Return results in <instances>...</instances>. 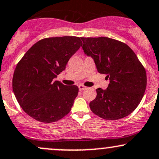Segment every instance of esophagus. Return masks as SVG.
Masks as SVG:
<instances>
[{"label":"esophagus","mask_w":159,"mask_h":159,"mask_svg":"<svg viewBox=\"0 0 159 159\" xmlns=\"http://www.w3.org/2000/svg\"><path fill=\"white\" fill-rule=\"evenodd\" d=\"M78 89H79V90H85L86 89V87H84V85H78Z\"/></svg>","instance_id":"34e87169"}]
</instances>
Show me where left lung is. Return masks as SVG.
<instances>
[{"label":"left lung","mask_w":159,"mask_h":159,"mask_svg":"<svg viewBox=\"0 0 159 159\" xmlns=\"http://www.w3.org/2000/svg\"><path fill=\"white\" fill-rule=\"evenodd\" d=\"M81 38L84 53L109 79L106 90H96L97 97L90 102L91 111L106 120L128 116L138 106L146 90L143 66L126 43L107 37Z\"/></svg>","instance_id":"8db88e82"}]
</instances>
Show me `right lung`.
<instances>
[{"label": "right lung", "mask_w": 159, "mask_h": 159, "mask_svg": "<svg viewBox=\"0 0 159 159\" xmlns=\"http://www.w3.org/2000/svg\"><path fill=\"white\" fill-rule=\"evenodd\" d=\"M81 45L79 37L48 38L26 52L13 77V93L26 114L38 121L51 123L71 111L78 88L53 79Z\"/></svg>", "instance_id": "1"}]
</instances>
